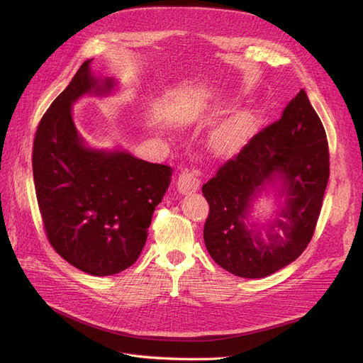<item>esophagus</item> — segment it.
Masks as SVG:
<instances>
[{"mask_svg":"<svg viewBox=\"0 0 363 363\" xmlns=\"http://www.w3.org/2000/svg\"><path fill=\"white\" fill-rule=\"evenodd\" d=\"M200 186V180L196 177V174L189 171V169H183L179 174V179H177V189L182 194H188L191 191L199 189Z\"/></svg>","mask_w":363,"mask_h":363,"instance_id":"1","label":"esophagus"}]
</instances>
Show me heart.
Segmentation results:
<instances>
[{
	"label": "heart",
	"mask_w": 363,
	"mask_h": 363,
	"mask_svg": "<svg viewBox=\"0 0 363 363\" xmlns=\"http://www.w3.org/2000/svg\"><path fill=\"white\" fill-rule=\"evenodd\" d=\"M250 133V123L247 118H238L235 121H230L227 125H224L218 131L215 138V147L219 152H233L240 145L244 144Z\"/></svg>",
	"instance_id": "b5f03b06"
}]
</instances>
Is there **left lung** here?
Masks as SVG:
<instances>
[{
  "mask_svg": "<svg viewBox=\"0 0 363 363\" xmlns=\"http://www.w3.org/2000/svg\"><path fill=\"white\" fill-rule=\"evenodd\" d=\"M325 130L301 89L281 118L260 130L203 184L208 203L204 244L225 271L262 279L289 265L309 245L330 175ZM269 185L284 200L277 218L247 221L252 201ZM281 204V203H280Z\"/></svg>",
  "mask_w": 363,
  "mask_h": 363,
  "instance_id": "obj_1",
  "label": "left lung"
}]
</instances>
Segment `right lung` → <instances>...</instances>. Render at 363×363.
<instances>
[{
  "label": "right lung",
  "mask_w": 363,
  "mask_h": 363,
  "mask_svg": "<svg viewBox=\"0 0 363 363\" xmlns=\"http://www.w3.org/2000/svg\"><path fill=\"white\" fill-rule=\"evenodd\" d=\"M86 60L42 116L33 144V179L51 247L91 276H113L138 260L172 169L127 151L84 145L71 107L84 94L107 95L116 82L92 75Z\"/></svg>",
  "instance_id": "right-lung-1"
}]
</instances>
